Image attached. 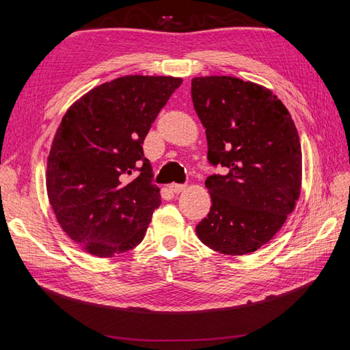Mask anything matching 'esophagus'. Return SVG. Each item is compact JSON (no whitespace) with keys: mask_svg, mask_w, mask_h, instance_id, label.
<instances>
[{"mask_svg":"<svg viewBox=\"0 0 350 350\" xmlns=\"http://www.w3.org/2000/svg\"><path fill=\"white\" fill-rule=\"evenodd\" d=\"M170 189L174 192V194H180L185 189H187V185H182V183H171L170 185Z\"/></svg>","mask_w":350,"mask_h":350,"instance_id":"esophagus-1","label":"esophagus"}]
</instances>
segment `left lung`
Here are the masks:
<instances>
[{
	"label": "left lung",
	"instance_id": "left-lung-1",
	"mask_svg": "<svg viewBox=\"0 0 350 350\" xmlns=\"http://www.w3.org/2000/svg\"><path fill=\"white\" fill-rule=\"evenodd\" d=\"M191 96L206 128L207 159L226 170L206 179L212 207L197 236L221 254H250L272 239L299 198L298 131L277 96L250 81L194 78Z\"/></svg>",
	"mask_w": 350,
	"mask_h": 350
}]
</instances>
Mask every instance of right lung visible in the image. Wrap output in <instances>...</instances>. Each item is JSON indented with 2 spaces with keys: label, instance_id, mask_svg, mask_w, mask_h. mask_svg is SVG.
<instances>
[{
  "label": "right lung",
  "instance_id": "right-lung-1",
  "mask_svg": "<svg viewBox=\"0 0 350 350\" xmlns=\"http://www.w3.org/2000/svg\"><path fill=\"white\" fill-rule=\"evenodd\" d=\"M180 84L173 77H122L64 114L48 156V197L64 233L90 254L114 257L143 241L161 204L143 143Z\"/></svg>",
  "mask_w": 350,
  "mask_h": 350
}]
</instances>
